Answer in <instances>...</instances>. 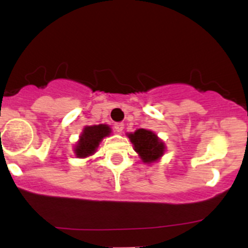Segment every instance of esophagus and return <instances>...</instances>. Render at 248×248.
<instances>
[{"label": "esophagus", "instance_id": "esophagus-1", "mask_svg": "<svg viewBox=\"0 0 248 248\" xmlns=\"http://www.w3.org/2000/svg\"><path fill=\"white\" fill-rule=\"evenodd\" d=\"M124 124H121V122H116V124H114V129L116 130L118 133H121L122 130H124Z\"/></svg>", "mask_w": 248, "mask_h": 248}]
</instances>
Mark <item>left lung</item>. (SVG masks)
<instances>
[{
    "instance_id": "left-lung-1",
    "label": "left lung",
    "mask_w": 248,
    "mask_h": 248,
    "mask_svg": "<svg viewBox=\"0 0 248 248\" xmlns=\"http://www.w3.org/2000/svg\"><path fill=\"white\" fill-rule=\"evenodd\" d=\"M127 136L132 142L134 150L146 164L158 162L167 149L166 143L149 129L140 128L134 133H128Z\"/></svg>"
}]
</instances>
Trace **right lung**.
<instances>
[{
    "label": "right lung",
    "mask_w": 248,
    "mask_h": 248,
    "mask_svg": "<svg viewBox=\"0 0 248 248\" xmlns=\"http://www.w3.org/2000/svg\"><path fill=\"white\" fill-rule=\"evenodd\" d=\"M112 129L108 124H93L82 129L73 152L78 158H86L94 155L100 142L110 135Z\"/></svg>",
    "instance_id": "obj_1"
}]
</instances>
